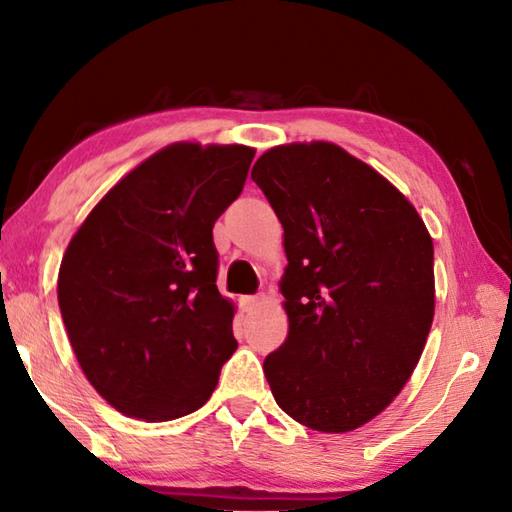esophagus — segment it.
I'll list each match as a JSON object with an SVG mask.
<instances>
[{
    "label": "esophagus",
    "mask_w": 512,
    "mask_h": 512,
    "mask_svg": "<svg viewBox=\"0 0 512 512\" xmlns=\"http://www.w3.org/2000/svg\"><path fill=\"white\" fill-rule=\"evenodd\" d=\"M262 302H264V295H255V297H246V299H244V306H246L248 310H253V308H257Z\"/></svg>",
    "instance_id": "obj_1"
}]
</instances>
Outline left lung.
I'll return each instance as SVG.
<instances>
[{"label": "left lung", "mask_w": 512, "mask_h": 512, "mask_svg": "<svg viewBox=\"0 0 512 512\" xmlns=\"http://www.w3.org/2000/svg\"><path fill=\"white\" fill-rule=\"evenodd\" d=\"M253 182L284 226L288 337L264 359L277 406L348 433L393 402L435 315L433 239L386 179L326 142L270 148Z\"/></svg>", "instance_id": "obj_1"}]
</instances>
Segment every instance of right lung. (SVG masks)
Instances as JSON below:
<instances>
[{"label":"right lung","mask_w":512,"mask_h":512,"mask_svg":"<svg viewBox=\"0 0 512 512\" xmlns=\"http://www.w3.org/2000/svg\"><path fill=\"white\" fill-rule=\"evenodd\" d=\"M253 157L246 146L159 150L70 239L59 310L88 382L119 413L144 422L195 413L235 353L213 226L242 193Z\"/></svg>","instance_id":"add662e5"}]
</instances>
